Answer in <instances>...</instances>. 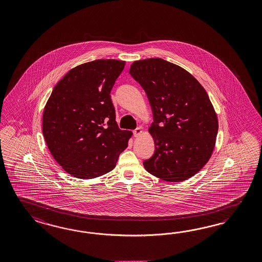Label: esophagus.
Listing matches in <instances>:
<instances>
[{
	"instance_id": "34e87169",
	"label": "esophagus",
	"mask_w": 262,
	"mask_h": 262,
	"mask_svg": "<svg viewBox=\"0 0 262 262\" xmlns=\"http://www.w3.org/2000/svg\"><path fill=\"white\" fill-rule=\"evenodd\" d=\"M142 133V129L141 127L136 128L135 130H133V135H134L135 137H138V136H140Z\"/></svg>"
}]
</instances>
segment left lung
I'll return each instance as SVG.
<instances>
[{
  "instance_id": "obj_1",
  "label": "left lung",
  "mask_w": 262,
  "mask_h": 262,
  "mask_svg": "<svg viewBox=\"0 0 262 262\" xmlns=\"http://www.w3.org/2000/svg\"><path fill=\"white\" fill-rule=\"evenodd\" d=\"M129 74L146 93L153 113L150 174L168 182L192 177L214 148L218 120L202 85L186 70L162 58L135 61Z\"/></svg>"
}]
</instances>
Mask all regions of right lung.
Listing matches in <instances>:
<instances>
[{"mask_svg": "<svg viewBox=\"0 0 262 262\" xmlns=\"http://www.w3.org/2000/svg\"><path fill=\"white\" fill-rule=\"evenodd\" d=\"M124 61L98 59L69 71L43 114V135L54 160L79 179L111 171L132 133L120 130L110 93Z\"/></svg>", "mask_w": 262, "mask_h": 262, "instance_id": "right-lung-1", "label": "right lung"}]
</instances>
